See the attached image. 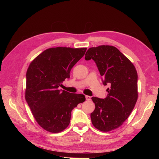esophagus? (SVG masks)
<instances>
[{"mask_svg":"<svg viewBox=\"0 0 159 159\" xmlns=\"http://www.w3.org/2000/svg\"><path fill=\"white\" fill-rule=\"evenodd\" d=\"M85 99H86V100H87V101H89V100H91V97H90V96H89V95H86L85 96Z\"/></svg>","mask_w":159,"mask_h":159,"instance_id":"34e87169","label":"esophagus"}]
</instances>
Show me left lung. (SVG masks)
I'll return each instance as SVG.
<instances>
[{
	"mask_svg": "<svg viewBox=\"0 0 159 159\" xmlns=\"http://www.w3.org/2000/svg\"><path fill=\"white\" fill-rule=\"evenodd\" d=\"M85 59L97 65L103 83L109 84L105 99L92 97L95 105L91 113L93 125L101 131L119 128L132 112L138 98L137 72L132 62L113 46L102 45L88 49Z\"/></svg>",
	"mask_w": 159,
	"mask_h": 159,
	"instance_id": "1",
	"label": "left lung"
}]
</instances>
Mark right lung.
<instances>
[{
  "label": "right lung",
  "instance_id": "1",
  "mask_svg": "<svg viewBox=\"0 0 159 159\" xmlns=\"http://www.w3.org/2000/svg\"><path fill=\"white\" fill-rule=\"evenodd\" d=\"M86 50L50 48L35 57L28 67L25 98L36 122L47 131H64L70 123L72 109L85 101L83 94L60 91L58 88L70 78L71 68Z\"/></svg>",
  "mask_w": 159,
  "mask_h": 159
}]
</instances>
